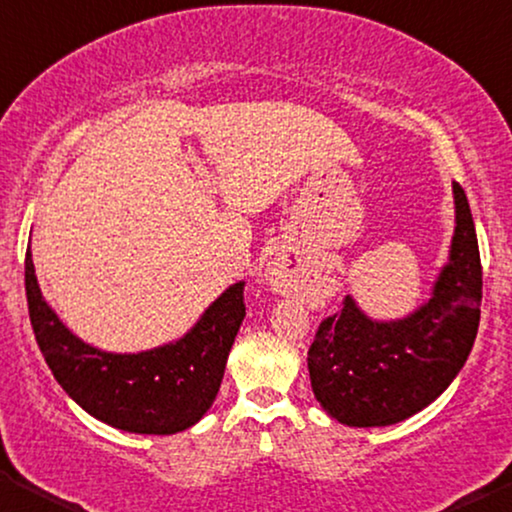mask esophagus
Masks as SVG:
<instances>
[{
	"label": "esophagus",
	"instance_id": "34e87169",
	"mask_svg": "<svg viewBox=\"0 0 512 512\" xmlns=\"http://www.w3.org/2000/svg\"><path fill=\"white\" fill-rule=\"evenodd\" d=\"M299 278V269H289L285 259H276V262H271L269 266V282L276 292H296V282H299Z\"/></svg>",
	"mask_w": 512,
	"mask_h": 512
}]
</instances>
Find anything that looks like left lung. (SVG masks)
I'll return each mask as SVG.
<instances>
[{"label":"left lung","instance_id":"left-lung-1","mask_svg":"<svg viewBox=\"0 0 512 512\" xmlns=\"http://www.w3.org/2000/svg\"><path fill=\"white\" fill-rule=\"evenodd\" d=\"M451 255L432 296L411 315L377 322L347 296L326 317L308 349L317 402L349 427H381L418 414L451 386L474 347L483 269L474 218L460 183H453Z\"/></svg>","mask_w":512,"mask_h":512}]
</instances>
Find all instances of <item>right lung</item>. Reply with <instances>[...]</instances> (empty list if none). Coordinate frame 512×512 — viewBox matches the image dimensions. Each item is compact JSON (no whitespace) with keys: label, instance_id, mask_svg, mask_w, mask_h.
<instances>
[{"label":"right lung","instance_id":"add662e5","mask_svg":"<svg viewBox=\"0 0 512 512\" xmlns=\"http://www.w3.org/2000/svg\"><path fill=\"white\" fill-rule=\"evenodd\" d=\"M243 285L234 282L177 342L137 354H112L66 329L38 287L32 250L25 289L32 329L59 386L98 421L135 434L188 430L216 400L225 363L246 317Z\"/></svg>","mask_w":512,"mask_h":512}]
</instances>
